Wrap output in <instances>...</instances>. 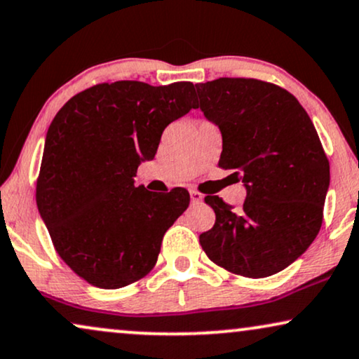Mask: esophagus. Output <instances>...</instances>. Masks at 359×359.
Listing matches in <instances>:
<instances>
[{
    "label": "esophagus",
    "instance_id": "obj_1",
    "mask_svg": "<svg viewBox=\"0 0 359 359\" xmlns=\"http://www.w3.org/2000/svg\"><path fill=\"white\" fill-rule=\"evenodd\" d=\"M189 194H191V203H203V199H204V196L199 193V191H196V189H191L189 191Z\"/></svg>",
    "mask_w": 359,
    "mask_h": 359
}]
</instances>
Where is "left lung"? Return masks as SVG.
Here are the masks:
<instances>
[{
	"mask_svg": "<svg viewBox=\"0 0 359 359\" xmlns=\"http://www.w3.org/2000/svg\"><path fill=\"white\" fill-rule=\"evenodd\" d=\"M198 107L222 134L219 166L247 189L240 209L205 196L215 224L199 235L215 264L266 278L296 262L322 227L330 165L316 127L291 93L253 78L196 85Z\"/></svg>",
	"mask_w": 359,
	"mask_h": 359,
	"instance_id": "1",
	"label": "left lung"
}]
</instances>
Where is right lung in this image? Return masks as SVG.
<instances>
[{
    "instance_id": "obj_1",
    "label": "right lung",
    "mask_w": 359,
    "mask_h": 359,
    "mask_svg": "<svg viewBox=\"0 0 359 359\" xmlns=\"http://www.w3.org/2000/svg\"><path fill=\"white\" fill-rule=\"evenodd\" d=\"M189 81L101 83L65 102L47 130L36 201L60 258L93 286L119 289L155 266L189 193L156 196L134 176L165 127L196 109Z\"/></svg>"
}]
</instances>
